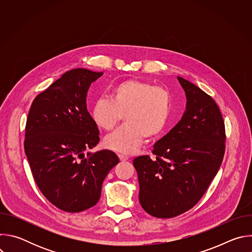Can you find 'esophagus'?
I'll list each match as a JSON object with an SVG mask.
<instances>
[{"instance_id": "1", "label": "esophagus", "mask_w": 252, "mask_h": 252, "mask_svg": "<svg viewBox=\"0 0 252 252\" xmlns=\"http://www.w3.org/2000/svg\"><path fill=\"white\" fill-rule=\"evenodd\" d=\"M119 158L122 161H126L128 159V157L127 156H125V155H119Z\"/></svg>"}]
</instances>
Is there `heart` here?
Returning <instances> with one entry per match:
<instances>
[{
	"label": "heart",
	"instance_id": "obj_1",
	"mask_svg": "<svg viewBox=\"0 0 252 252\" xmlns=\"http://www.w3.org/2000/svg\"><path fill=\"white\" fill-rule=\"evenodd\" d=\"M172 96L163 88L139 80L116 85L110 99L100 97L91 110L94 124L101 130L114 129L122 120L125 125L104 138V147L121 154L135 153L146 137L154 139L165 128L171 114Z\"/></svg>",
	"mask_w": 252,
	"mask_h": 252
}]
</instances>
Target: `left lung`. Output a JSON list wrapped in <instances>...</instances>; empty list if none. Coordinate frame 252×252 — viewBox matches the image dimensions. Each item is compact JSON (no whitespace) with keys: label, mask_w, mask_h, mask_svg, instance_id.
Masks as SVG:
<instances>
[{"label":"left lung","mask_w":252,"mask_h":252,"mask_svg":"<svg viewBox=\"0 0 252 252\" xmlns=\"http://www.w3.org/2000/svg\"><path fill=\"white\" fill-rule=\"evenodd\" d=\"M187 96L182 120L154 146L152 159L137 157L141 207L158 219L177 217L193 207L217 175L224 155V123L211 96L177 77Z\"/></svg>","instance_id":"obj_1"}]
</instances>
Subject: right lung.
I'll list each match as a JSON object with an SVG mask.
<instances>
[{"label":"right lung","instance_id":"1","mask_svg":"<svg viewBox=\"0 0 252 252\" xmlns=\"http://www.w3.org/2000/svg\"><path fill=\"white\" fill-rule=\"evenodd\" d=\"M101 76L87 68L66 71L35 96L27 119L24 147L34 182L50 202L66 212L95 205L103 179L120 161L107 150L86 155L99 141L87 94Z\"/></svg>","mask_w":252,"mask_h":252}]
</instances>
